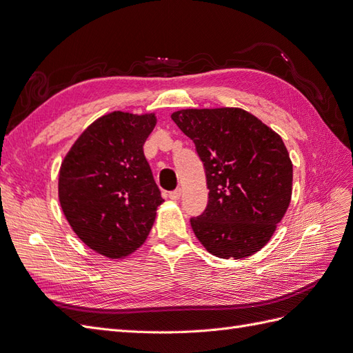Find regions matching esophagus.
Returning a JSON list of instances; mask_svg holds the SVG:
<instances>
[{"mask_svg": "<svg viewBox=\"0 0 353 353\" xmlns=\"http://www.w3.org/2000/svg\"><path fill=\"white\" fill-rule=\"evenodd\" d=\"M179 197H181V190L179 188L175 190V191H170V193H169V199L170 200L176 201V200H179Z\"/></svg>", "mask_w": 353, "mask_h": 353, "instance_id": "esophagus-1", "label": "esophagus"}]
</instances>
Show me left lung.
I'll list each match as a JSON object with an SVG mask.
<instances>
[{
	"instance_id": "1",
	"label": "left lung",
	"mask_w": 353,
	"mask_h": 353,
	"mask_svg": "<svg viewBox=\"0 0 353 353\" xmlns=\"http://www.w3.org/2000/svg\"><path fill=\"white\" fill-rule=\"evenodd\" d=\"M205 166L208 208L191 228L209 253L243 259L268 244L288 209L293 163L281 137L239 108L172 114Z\"/></svg>"
}]
</instances>
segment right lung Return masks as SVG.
<instances>
[{
	"mask_svg": "<svg viewBox=\"0 0 353 353\" xmlns=\"http://www.w3.org/2000/svg\"><path fill=\"white\" fill-rule=\"evenodd\" d=\"M154 113L116 110L94 121L63 159L59 201L81 241L109 259H123L148 237L165 201L143 145Z\"/></svg>",
	"mask_w": 353,
	"mask_h": 353,
	"instance_id": "obj_1",
	"label": "right lung"
}]
</instances>
